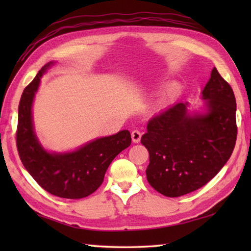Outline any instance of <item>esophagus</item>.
Segmentation results:
<instances>
[{"instance_id": "obj_1", "label": "esophagus", "mask_w": 251, "mask_h": 251, "mask_svg": "<svg viewBox=\"0 0 251 251\" xmlns=\"http://www.w3.org/2000/svg\"><path fill=\"white\" fill-rule=\"evenodd\" d=\"M141 137H142V134H141V131H139V130L135 129V130L131 131V139H133L134 143L141 142Z\"/></svg>"}]
</instances>
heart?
<instances>
[{"mask_svg":"<svg viewBox=\"0 0 251 251\" xmlns=\"http://www.w3.org/2000/svg\"><path fill=\"white\" fill-rule=\"evenodd\" d=\"M173 93H174V91L172 90V88H169V90H167L166 92L164 93L163 94V97H161V100H160V101L161 103H167V101L172 99V96H173Z\"/></svg>","mask_w":251,"mask_h":251,"instance_id":"heart-1","label":"heart"}]
</instances>
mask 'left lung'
Masks as SVG:
<instances>
[{
	"mask_svg": "<svg viewBox=\"0 0 251 251\" xmlns=\"http://www.w3.org/2000/svg\"><path fill=\"white\" fill-rule=\"evenodd\" d=\"M203 112L177 103L152 117L141 142L150 152L146 176L166 197L205 186L230 158L237 138L236 99L216 67L201 92Z\"/></svg>",
	"mask_w": 251,
	"mask_h": 251,
	"instance_id": "obj_1",
	"label": "left lung"
}]
</instances>
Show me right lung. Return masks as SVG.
<instances>
[{"label": "right lung", "instance_id": "1", "mask_svg": "<svg viewBox=\"0 0 251 251\" xmlns=\"http://www.w3.org/2000/svg\"><path fill=\"white\" fill-rule=\"evenodd\" d=\"M54 62L40 70L24 88L19 105L16 146L23 166L35 181L54 196L80 199L90 196L101 185L112 160L131 143L128 130L101 137L67 152H50L34 131L32 106L41 77Z\"/></svg>", "mask_w": 251, "mask_h": 251}]
</instances>
